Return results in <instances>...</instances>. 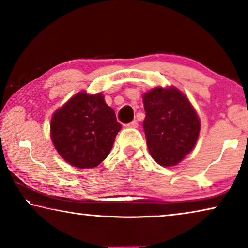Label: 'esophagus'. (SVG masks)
Here are the masks:
<instances>
[{
    "mask_svg": "<svg viewBox=\"0 0 248 248\" xmlns=\"http://www.w3.org/2000/svg\"><path fill=\"white\" fill-rule=\"evenodd\" d=\"M125 127L127 128H138V121H136V120L131 121V123L125 124Z\"/></svg>",
    "mask_w": 248,
    "mask_h": 248,
    "instance_id": "34e87169",
    "label": "esophagus"
}]
</instances>
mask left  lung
I'll use <instances>...</instances> for the list:
<instances>
[{
    "mask_svg": "<svg viewBox=\"0 0 248 248\" xmlns=\"http://www.w3.org/2000/svg\"><path fill=\"white\" fill-rule=\"evenodd\" d=\"M148 149L164 167L179 164L197 142L201 119L193 105L176 87H155L142 94Z\"/></svg>",
    "mask_w": 248,
    "mask_h": 248,
    "instance_id": "1",
    "label": "left lung"
}]
</instances>
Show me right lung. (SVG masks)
Wrapping results in <instances>:
<instances>
[{
    "label": "right lung",
    "mask_w": 248,
    "mask_h": 248,
    "mask_svg": "<svg viewBox=\"0 0 248 248\" xmlns=\"http://www.w3.org/2000/svg\"><path fill=\"white\" fill-rule=\"evenodd\" d=\"M120 129L105 95L81 91L52 114L50 134L55 150L68 164L88 169L106 159Z\"/></svg>",
    "instance_id": "right-lung-1"
}]
</instances>
